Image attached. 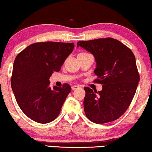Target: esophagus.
<instances>
[{"label": "esophagus", "mask_w": 152, "mask_h": 152, "mask_svg": "<svg viewBox=\"0 0 152 152\" xmlns=\"http://www.w3.org/2000/svg\"><path fill=\"white\" fill-rule=\"evenodd\" d=\"M78 88H80V86L79 85H73V86H72L71 88H72V90H73L74 91V90Z\"/></svg>", "instance_id": "34e87169"}]
</instances>
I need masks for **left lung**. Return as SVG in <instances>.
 I'll list each match as a JSON object with an SVG mask.
<instances>
[{"mask_svg": "<svg viewBox=\"0 0 152 152\" xmlns=\"http://www.w3.org/2000/svg\"><path fill=\"white\" fill-rule=\"evenodd\" d=\"M81 47L94 57L95 81L103 84L101 91L85 87L83 108L86 116L94 124L117 119L130 105L140 80L132 51L113 38L80 41Z\"/></svg>", "mask_w": 152, "mask_h": 152, "instance_id": "1", "label": "left lung"}]
</instances>
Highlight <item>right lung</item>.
Segmentation results:
<instances>
[{
	"instance_id": "obj_1",
	"label": "right lung",
	"mask_w": 152,
	"mask_h": 152,
	"mask_svg": "<svg viewBox=\"0 0 152 152\" xmlns=\"http://www.w3.org/2000/svg\"><path fill=\"white\" fill-rule=\"evenodd\" d=\"M74 43L47 42L32 44L16 56L11 86L21 110L39 124L56 119L68 94L69 84L50 87V77L59 72L74 49Z\"/></svg>"
}]
</instances>
